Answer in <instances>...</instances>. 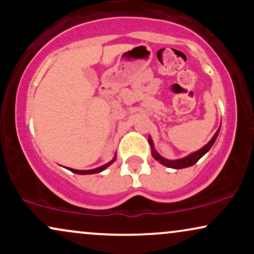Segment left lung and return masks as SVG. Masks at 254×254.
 <instances>
[{
	"mask_svg": "<svg viewBox=\"0 0 254 254\" xmlns=\"http://www.w3.org/2000/svg\"><path fill=\"white\" fill-rule=\"evenodd\" d=\"M220 129H221V127H218V130L216 131V132H215V135L212 136V138L208 142V143L204 145L203 148H200V149L197 150V151H193V153H191L190 155L183 157V159H178V160H168V159H165L164 156L160 155V154L155 150V148H154L153 139H151V137L149 136V137H148V141H149V144H150V147H151V155H153L154 159L157 160V161H159L160 164L166 166V167L174 168V170H182V168L190 167V166L196 164V162L200 159V157L205 155V154L208 153L209 150H210V148L212 147V144H214L215 141H216V138H217V136H218V132H220Z\"/></svg>",
	"mask_w": 254,
	"mask_h": 254,
	"instance_id": "obj_1",
	"label": "left lung"
}]
</instances>
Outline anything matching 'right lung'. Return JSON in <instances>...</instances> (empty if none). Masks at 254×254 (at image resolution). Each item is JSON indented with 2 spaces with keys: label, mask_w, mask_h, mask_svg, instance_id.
Masks as SVG:
<instances>
[{
  "label": "right lung",
  "mask_w": 254,
  "mask_h": 254,
  "mask_svg": "<svg viewBox=\"0 0 254 254\" xmlns=\"http://www.w3.org/2000/svg\"><path fill=\"white\" fill-rule=\"evenodd\" d=\"M116 157H117V154H116V155L113 156V159L111 160L110 162H107V164L100 166V167H98V168H94V170L81 171V170H74V168H68V170L71 171L72 173H76V174H95V173H100V172H103L104 170H106V168L109 167V166H111V165L113 164V162L116 161Z\"/></svg>",
  "instance_id": "1"
}]
</instances>
